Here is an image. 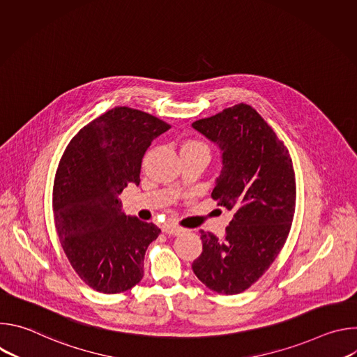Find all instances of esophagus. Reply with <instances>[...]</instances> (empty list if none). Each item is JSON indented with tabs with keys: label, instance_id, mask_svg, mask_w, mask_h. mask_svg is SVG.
<instances>
[{
	"label": "esophagus",
	"instance_id": "34e87169",
	"mask_svg": "<svg viewBox=\"0 0 357 357\" xmlns=\"http://www.w3.org/2000/svg\"><path fill=\"white\" fill-rule=\"evenodd\" d=\"M162 231L167 234H171V236H179L181 233H183V229L178 227V226H172V225H165L162 227Z\"/></svg>",
	"mask_w": 357,
	"mask_h": 357
}]
</instances>
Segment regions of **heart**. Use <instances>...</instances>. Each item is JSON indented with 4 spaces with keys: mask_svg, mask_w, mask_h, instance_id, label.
<instances>
[{
    "mask_svg": "<svg viewBox=\"0 0 357 357\" xmlns=\"http://www.w3.org/2000/svg\"><path fill=\"white\" fill-rule=\"evenodd\" d=\"M181 152H208L209 154V149L203 142L190 139V141L183 142V145L181 146Z\"/></svg>",
    "mask_w": 357,
    "mask_h": 357,
    "instance_id": "heart-1",
    "label": "heart"
}]
</instances>
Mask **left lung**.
Returning a JSON list of instances; mask_svg holds the SVG:
<instances>
[{
    "label": "left lung",
    "mask_w": 357,
    "mask_h": 357,
    "mask_svg": "<svg viewBox=\"0 0 357 357\" xmlns=\"http://www.w3.org/2000/svg\"><path fill=\"white\" fill-rule=\"evenodd\" d=\"M192 127L222 149L212 197L233 212L223 240L200 230L195 275L215 292L234 295L256 282L288 237L295 212V174L284 142L251 106L240 103Z\"/></svg>",
    "instance_id": "obj_1"
}]
</instances>
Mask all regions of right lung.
Masks as SVG:
<instances>
[{"instance_id":"obj_1","label":"right lung","mask_w":357,"mask_h":357,"mask_svg":"<svg viewBox=\"0 0 357 357\" xmlns=\"http://www.w3.org/2000/svg\"><path fill=\"white\" fill-rule=\"evenodd\" d=\"M171 128L148 113L114 107L69 142L54 182L55 227L76 274L93 289L119 294L144 275V256L161 230L121 212L119 195L139 185L152 139Z\"/></svg>"}]
</instances>
